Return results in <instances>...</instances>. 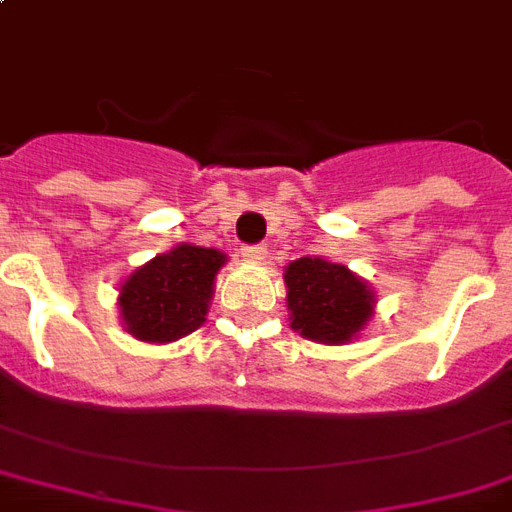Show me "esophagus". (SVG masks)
I'll use <instances>...</instances> for the list:
<instances>
[{
    "instance_id": "1",
    "label": "esophagus",
    "mask_w": 512,
    "mask_h": 512,
    "mask_svg": "<svg viewBox=\"0 0 512 512\" xmlns=\"http://www.w3.org/2000/svg\"><path fill=\"white\" fill-rule=\"evenodd\" d=\"M241 255H244V260L260 263V260L265 257V247H263V244H247V247L241 249Z\"/></svg>"
}]
</instances>
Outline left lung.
I'll list each match as a JSON object with an SVG mask.
<instances>
[{"instance_id": "1", "label": "left lung", "mask_w": 512, "mask_h": 512, "mask_svg": "<svg viewBox=\"0 0 512 512\" xmlns=\"http://www.w3.org/2000/svg\"><path fill=\"white\" fill-rule=\"evenodd\" d=\"M292 327L319 343H346L373 317V292L346 265L300 257L287 265Z\"/></svg>"}]
</instances>
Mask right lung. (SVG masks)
Segmentation results:
<instances>
[{"instance_id": "1", "label": "right lung", "mask_w": 512, "mask_h": 512, "mask_svg": "<svg viewBox=\"0 0 512 512\" xmlns=\"http://www.w3.org/2000/svg\"><path fill=\"white\" fill-rule=\"evenodd\" d=\"M225 263L217 249L179 244L134 271L120 287V314L139 341L169 343L204 325L214 276Z\"/></svg>"}]
</instances>
